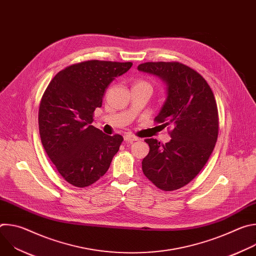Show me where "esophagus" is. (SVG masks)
I'll list each match as a JSON object with an SVG mask.
<instances>
[{
	"instance_id": "esophagus-1",
	"label": "esophagus",
	"mask_w": 256,
	"mask_h": 256,
	"mask_svg": "<svg viewBox=\"0 0 256 256\" xmlns=\"http://www.w3.org/2000/svg\"><path fill=\"white\" fill-rule=\"evenodd\" d=\"M124 138V140L128 142H134V140H138L136 136H132V134H126Z\"/></svg>"
}]
</instances>
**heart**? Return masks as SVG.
Here are the masks:
<instances>
[{"label": "heart", "instance_id": "1", "mask_svg": "<svg viewBox=\"0 0 256 256\" xmlns=\"http://www.w3.org/2000/svg\"><path fill=\"white\" fill-rule=\"evenodd\" d=\"M134 86H142V87H148L151 89V84L148 81H144V80H138L134 83Z\"/></svg>", "mask_w": 256, "mask_h": 256}]
</instances>
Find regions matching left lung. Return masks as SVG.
Wrapping results in <instances>:
<instances>
[{
  "label": "left lung",
  "instance_id": "obj_1",
  "mask_svg": "<svg viewBox=\"0 0 256 256\" xmlns=\"http://www.w3.org/2000/svg\"><path fill=\"white\" fill-rule=\"evenodd\" d=\"M138 70L166 83L167 98L155 122L172 126L165 144L144 140L150 151L142 159V172L164 192L179 190L200 172L214 148L218 116L214 93L196 70L178 62H144Z\"/></svg>",
  "mask_w": 256,
  "mask_h": 256
}]
</instances>
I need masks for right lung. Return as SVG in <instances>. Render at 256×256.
<instances>
[{
  "instance_id": "1",
  "label": "right lung",
  "mask_w": 256,
  "mask_h": 256,
  "mask_svg": "<svg viewBox=\"0 0 256 256\" xmlns=\"http://www.w3.org/2000/svg\"><path fill=\"white\" fill-rule=\"evenodd\" d=\"M132 62L86 60L58 72L48 84L38 112L44 148L70 184L86 188L108 170L124 138L91 126L107 86Z\"/></svg>"
}]
</instances>
